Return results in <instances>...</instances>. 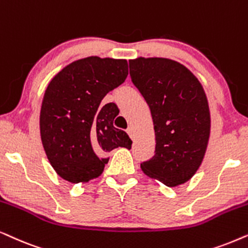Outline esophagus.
<instances>
[{"label":"esophagus","mask_w":248,"mask_h":248,"mask_svg":"<svg viewBox=\"0 0 248 248\" xmlns=\"http://www.w3.org/2000/svg\"><path fill=\"white\" fill-rule=\"evenodd\" d=\"M127 134L128 135H129V136L131 137V138H134V134H133V129H131V128L129 127V128H128V129H127Z\"/></svg>","instance_id":"1"}]
</instances>
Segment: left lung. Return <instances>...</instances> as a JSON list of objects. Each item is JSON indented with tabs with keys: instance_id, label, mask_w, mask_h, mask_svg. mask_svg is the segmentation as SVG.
<instances>
[{
	"instance_id": "left-lung-1",
	"label": "left lung",
	"mask_w": 248,
	"mask_h": 248,
	"mask_svg": "<svg viewBox=\"0 0 248 248\" xmlns=\"http://www.w3.org/2000/svg\"><path fill=\"white\" fill-rule=\"evenodd\" d=\"M131 81L150 107L155 154L140 163L146 176L168 187L185 184L199 170L211 131L209 102L195 75L166 58L129 60Z\"/></svg>"
}]
</instances>
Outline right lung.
Wrapping results in <instances>:
<instances>
[{"label":"right lung","mask_w":248,"mask_h":248,"mask_svg":"<svg viewBox=\"0 0 248 248\" xmlns=\"http://www.w3.org/2000/svg\"><path fill=\"white\" fill-rule=\"evenodd\" d=\"M127 76L124 59L88 57L71 62L49 81L39 130L46 156L62 179L88 183L101 176L112 150L131 148L126 131L113 127L115 105H101Z\"/></svg>","instance_id":"add662e5"}]
</instances>
